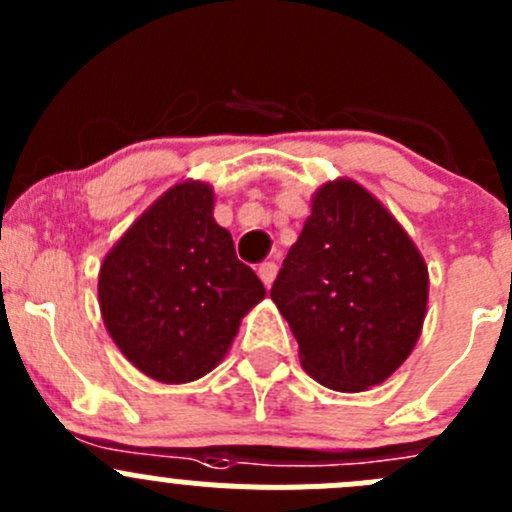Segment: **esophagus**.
<instances>
[{
  "label": "esophagus",
  "mask_w": 512,
  "mask_h": 512,
  "mask_svg": "<svg viewBox=\"0 0 512 512\" xmlns=\"http://www.w3.org/2000/svg\"><path fill=\"white\" fill-rule=\"evenodd\" d=\"M257 275H260V280L265 282V287H270L277 277V262H262L260 270H257Z\"/></svg>",
  "instance_id": "34e87169"
}]
</instances>
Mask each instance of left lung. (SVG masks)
Returning <instances> with one entry per match:
<instances>
[{
	"label": "left lung",
	"instance_id": "left-lung-1",
	"mask_svg": "<svg viewBox=\"0 0 512 512\" xmlns=\"http://www.w3.org/2000/svg\"><path fill=\"white\" fill-rule=\"evenodd\" d=\"M304 371L334 391L389 379L416 347L428 267L394 215L349 178L324 183L270 289Z\"/></svg>",
	"mask_w": 512,
	"mask_h": 512
}]
</instances>
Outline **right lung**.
<instances>
[{
	"instance_id": "add662e5",
	"label": "right lung",
	"mask_w": 512,
	"mask_h": 512,
	"mask_svg": "<svg viewBox=\"0 0 512 512\" xmlns=\"http://www.w3.org/2000/svg\"><path fill=\"white\" fill-rule=\"evenodd\" d=\"M208 183L173 185L111 247L98 272L103 324L151 379L188 384L223 361L240 319L265 299L215 223Z\"/></svg>"
}]
</instances>
